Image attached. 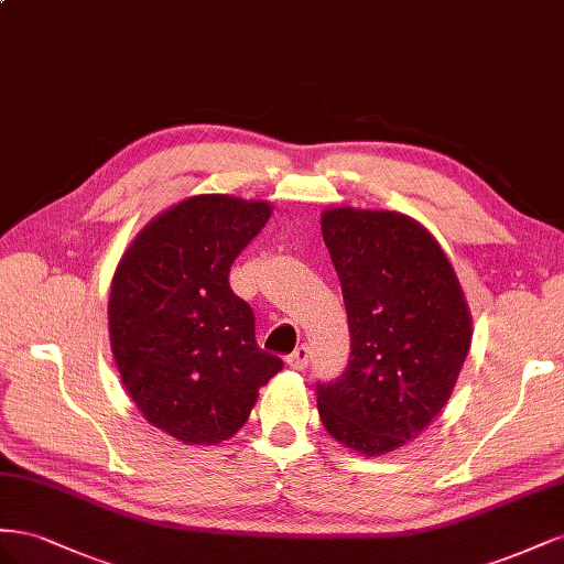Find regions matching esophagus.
Wrapping results in <instances>:
<instances>
[{
    "label": "esophagus",
    "instance_id": "obj_1",
    "mask_svg": "<svg viewBox=\"0 0 564 564\" xmlns=\"http://www.w3.org/2000/svg\"><path fill=\"white\" fill-rule=\"evenodd\" d=\"M285 364L293 368V371H302V368H307V364H310V347H304V345H300L291 357L285 359Z\"/></svg>",
    "mask_w": 564,
    "mask_h": 564
}]
</instances>
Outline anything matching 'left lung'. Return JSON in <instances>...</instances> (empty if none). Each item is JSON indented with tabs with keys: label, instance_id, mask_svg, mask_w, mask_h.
Wrapping results in <instances>:
<instances>
[{
	"label": "left lung",
	"instance_id": "8db88e82",
	"mask_svg": "<svg viewBox=\"0 0 564 564\" xmlns=\"http://www.w3.org/2000/svg\"><path fill=\"white\" fill-rule=\"evenodd\" d=\"M321 231L351 335L347 371L318 384L321 423L351 452L390 454L452 397L473 343L468 300L421 221L340 205L324 210Z\"/></svg>",
	"mask_w": 564,
	"mask_h": 564
}]
</instances>
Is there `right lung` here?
Returning <instances> with one entry per match:
<instances>
[{
	"label": "right lung",
	"mask_w": 564,
	"mask_h": 564,
	"mask_svg": "<svg viewBox=\"0 0 564 564\" xmlns=\"http://www.w3.org/2000/svg\"><path fill=\"white\" fill-rule=\"evenodd\" d=\"M273 207L200 193L167 207L122 252L108 300L110 349L147 421L210 446L246 425L283 361L257 347L250 304L229 269Z\"/></svg>",
	"instance_id": "right-lung-1"
}]
</instances>
